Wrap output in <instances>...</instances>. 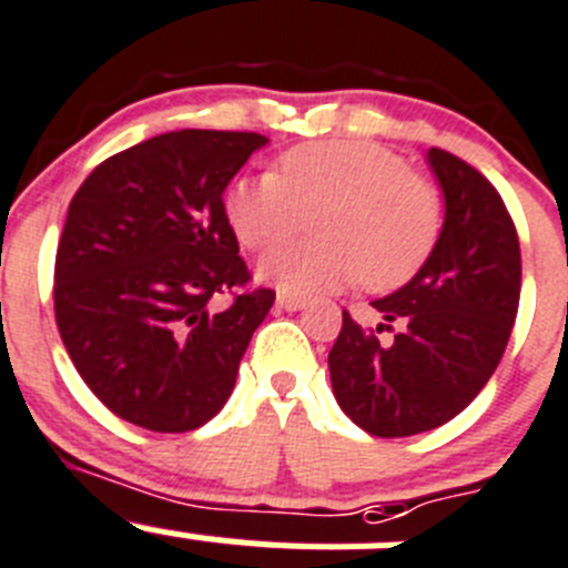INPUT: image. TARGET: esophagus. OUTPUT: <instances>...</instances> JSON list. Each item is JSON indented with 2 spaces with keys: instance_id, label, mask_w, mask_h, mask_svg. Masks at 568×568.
Here are the masks:
<instances>
[{
  "instance_id": "34e87169",
  "label": "esophagus",
  "mask_w": 568,
  "mask_h": 568,
  "mask_svg": "<svg viewBox=\"0 0 568 568\" xmlns=\"http://www.w3.org/2000/svg\"><path fill=\"white\" fill-rule=\"evenodd\" d=\"M277 305L283 307V311H302V307H305V300L296 294H291V291H280Z\"/></svg>"
}]
</instances>
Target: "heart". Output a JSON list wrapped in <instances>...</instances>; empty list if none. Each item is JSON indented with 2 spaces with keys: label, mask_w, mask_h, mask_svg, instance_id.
Wrapping results in <instances>:
<instances>
[{
  "label": "heart",
  "mask_w": 568,
  "mask_h": 568,
  "mask_svg": "<svg viewBox=\"0 0 568 568\" xmlns=\"http://www.w3.org/2000/svg\"><path fill=\"white\" fill-rule=\"evenodd\" d=\"M313 244H288L261 261L283 291L324 294L363 283L396 288L422 268L442 233L436 189L394 152L368 141H311L280 158V174L230 183L224 213L246 250H268L317 213Z\"/></svg>",
  "instance_id": "1"
}]
</instances>
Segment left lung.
Here are the masks:
<instances>
[{
	"mask_svg": "<svg viewBox=\"0 0 568 568\" xmlns=\"http://www.w3.org/2000/svg\"><path fill=\"white\" fill-rule=\"evenodd\" d=\"M427 163L444 191L442 235L410 283L372 302L385 318L377 332L395 341L379 345L344 311L327 357L341 410L379 438L458 416L503 361L519 311V235L503 196L449 152L433 146Z\"/></svg>",
	"mask_w": 568,
	"mask_h": 568,
	"instance_id": "left-lung-1",
	"label": "left lung"
}]
</instances>
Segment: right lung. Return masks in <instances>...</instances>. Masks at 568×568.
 Masks as SVG:
<instances>
[{
  "label": "right lung",
  "instance_id": "add662e5",
  "mask_svg": "<svg viewBox=\"0 0 568 568\" xmlns=\"http://www.w3.org/2000/svg\"><path fill=\"white\" fill-rule=\"evenodd\" d=\"M266 144L257 132H163L99 163L71 200L54 318L80 377L124 422L189 433L233 394L274 291L217 307L250 283L224 189Z\"/></svg>",
  "mask_w": 568,
  "mask_h": 568
}]
</instances>
